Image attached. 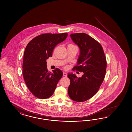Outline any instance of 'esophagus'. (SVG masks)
<instances>
[{
	"label": "esophagus",
	"instance_id": "esophagus-1",
	"mask_svg": "<svg viewBox=\"0 0 132 132\" xmlns=\"http://www.w3.org/2000/svg\"><path fill=\"white\" fill-rule=\"evenodd\" d=\"M63 76H65V77H67V73H66V72H63Z\"/></svg>",
	"mask_w": 132,
	"mask_h": 132
}]
</instances>
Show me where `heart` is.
<instances>
[{"label":"heart","instance_id":"b5f03b06","mask_svg":"<svg viewBox=\"0 0 132 132\" xmlns=\"http://www.w3.org/2000/svg\"><path fill=\"white\" fill-rule=\"evenodd\" d=\"M69 45H73L72 44H69Z\"/></svg>","mask_w":132,"mask_h":132}]
</instances>
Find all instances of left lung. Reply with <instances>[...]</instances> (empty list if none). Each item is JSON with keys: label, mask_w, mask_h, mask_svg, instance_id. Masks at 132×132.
<instances>
[{"label": "left lung", "mask_w": 132, "mask_h": 132, "mask_svg": "<svg viewBox=\"0 0 132 132\" xmlns=\"http://www.w3.org/2000/svg\"><path fill=\"white\" fill-rule=\"evenodd\" d=\"M71 39L80 48L77 64L73 69L83 72L81 77L68 73L71 81L68 94L71 100L82 102L97 93L105 77L106 60L101 45L86 33L71 34Z\"/></svg>", "instance_id": "obj_1"}]
</instances>
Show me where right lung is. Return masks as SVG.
<instances>
[{"label":"right lung","instance_id":"right-lung-1","mask_svg":"<svg viewBox=\"0 0 132 132\" xmlns=\"http://www.w3.org/2000/svg\"><path fill=\"white\" fill-rule=\"evenodd\" d=\"M67 33H46L37 36L29 42L25 50L23 76L31 93L39 99H47L54 92L63 73L59 69L48 72L46 60L52 57L53 50L65 40Z\"/></svg>","mask_w":132,"mask_h":132}]
</instances>
